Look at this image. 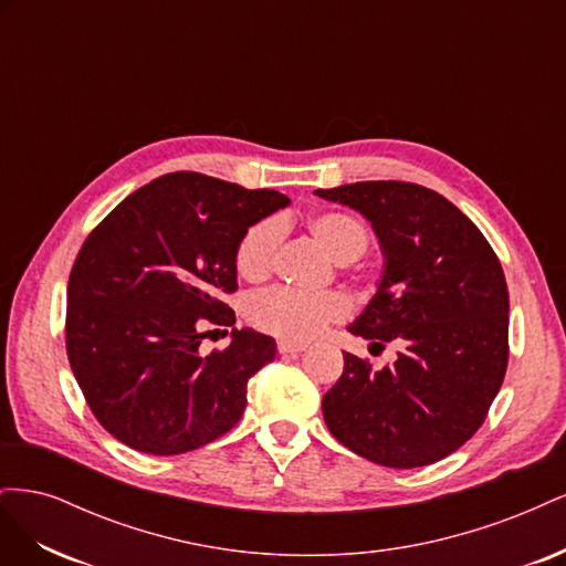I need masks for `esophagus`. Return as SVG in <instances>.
<instances>
[{
	"instance_id": "1",
	"label": "esophagus",
	"mask_w": 566,
	"mask_h": 566,
	"mask_svg": "<svg viewBox=\"0 0 566 566\" xmlns=\"http://www.w3.org/2000/svg\"><path fill=\"white\" fill-rule=\"evenodd\" d=\"M304 349H306L304 342H293V339H281L279 342V352L281 354H300Z\"/></svg>"
}]
</instances>
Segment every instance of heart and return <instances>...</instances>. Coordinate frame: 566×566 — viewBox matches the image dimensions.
Returning <instances> with one entry per match:
<instances>
[{
    "label": "heart",
    "instance_id": "1",
    "mask_svg": "<svg viewBox=\"0 0 566 566\" xmlns=\"http://www.w3.org/2000/svg\"><path fill=\"white\" fill-rule=\"evenodd\" d=\"M306 227L325 254H331L339 264L356 260L368 248L366 227L349 212H316ZM281 238L283 229L279 219L256 221L238 243L235 271L250 283L264 281L276 262ZM347 314L349 302L337 293L300 295L283 287L264 290L248 304V318L254 328L297 342L316 337L325 325L342 321Z\"/></svg>",
    "mask_w": 566,
    "mask_h": 566
}]
</instances>
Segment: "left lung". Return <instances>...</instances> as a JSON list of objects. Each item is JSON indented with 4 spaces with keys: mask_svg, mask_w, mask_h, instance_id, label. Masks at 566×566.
Here are the masks:
<instances>
[{
    "mask_svg": "<svg viewBox=\"0 0 566 566\" xmlns=\"http://www.w3.org/2000/svg\"><path fill=\"white\" fill-rule=\"evenodd\" d=\"M314 193L361 212L385 254L378 290L349 333L370 347L401 345L382 370L345 352L323 420L339 443L378 465H432L482 427L503 385V266L482 231L432 188L356 181Z\"/></svg>",
    "mask_w": 566,
    "mask_h": 566,
    "instance_id": "1",
    "label": "left lung"
}]
</instances>
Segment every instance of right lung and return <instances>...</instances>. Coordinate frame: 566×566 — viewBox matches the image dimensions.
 <instances>
[{
  "mask_svg": "<svg viewBox=\"0 0 566 566\" xmlns=\"http://www.w3.org/2000/svg\"><path fill=\"white\" fill-rule=\"evenodd\" d=\"M290 198L175 172L127 196L84 241L67 281L65 347L75 380L106 430L150 455H177L227 434L248 380L276 356L252 328L202 354L200 325H233L243 233Z\"/></svg>",
  "mask_w": 566,
  "mask_h": 566,
  "instance_id": "obj_1",
  "label": "right lung"
}]
</instances>
